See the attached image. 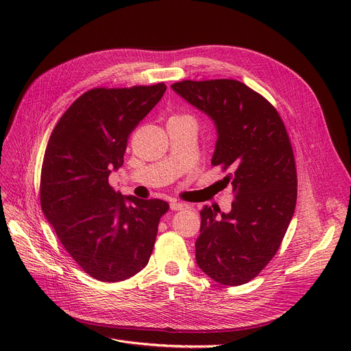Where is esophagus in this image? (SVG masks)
Returning <instances> with one entry per match:
<instances>
[{"label":"esophagus","instance_id":"1","mask_svg":"<svg viewBox=\"0 0 351 351\" xmlns=\"http://www.w3.org/2000/svg\"><path fill=\"white\" fill-rule=\"evenodd\" d=\"M189 206L186 204H182V202H176V200H172L171 202V209L172 210H182V209H188Z\"/></svg>","mask_w":351,"mask_h":351}]
</instances>
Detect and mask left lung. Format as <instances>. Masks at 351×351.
I'll list each match as a JSON object with an SVG mask.
<instances>
[{
	"label": "left lung",
	"instance_id": "1",
	"mask_svg": "<svg viewBox=\"0 0 351 351\" xmlns=\"http://www.w3.org/2000/svg\"><path fill=\"white\" fill-rule=\"evenodd\" d=\"M206 114L217 141L212 165L230 173L229 213L200 212L196 263L220 285H245L279 250L296 208L298 176L282 118L262 95L234 80L182 81L171 86Z\"/></svg>",
	"mask_w": 351,
	"mask_h": 351
}]
</instances>
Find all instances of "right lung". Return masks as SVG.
Returning <instances> with one entry per match:
<instances>
[{
  "label": "right lung",
  "instance_id": "right-lung-1",
  "mask_svg": "<svg viewBox=\"0 0 351 351\" xmlns=\"http://www.w3.org/2000/svg\"><path fill=\"white\" fill-rule=\"evenodd\" d=\"M166 90L165 84L95 88L61 117L41 172V208L65 250L90 278L121 282L152 254L168 202L123 196L109 175L123 165L128 138Z\"/></svg>",
  "mask_w": 351,
  "mask_h": 351
}]
</instances>
